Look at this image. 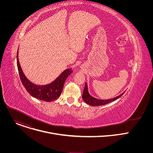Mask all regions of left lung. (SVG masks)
Returning a JSON list of instances; mask_svg holds the SVG:
<instances>
[{"label": "left lung", "mask_w": 153, "mask_h": 153, "mask_svg": "<svg viewBox=\"0 0 153 153\" xmlns=\"http://www.w3.org/2000/svg\"><path fill=\"white\" fill-rule=\"evenodd\" d=\"M124 93L121 94L120 95L111 99H107V100H100V99H97L96 98H94L91 96L90 95L88 91V88H87V84L85 83V88L83 89V93L82 94V99L87 104H88L91 106H100V105H106L108 103H110L111 102H113L119 97H120Z\"/></svg>", "instance_id": "obj_1"}]
</instances>
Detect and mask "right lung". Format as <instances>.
<instances>
[{
	"mask_svg": "<svg viewBox=\"0 0 153 153\" xmlns=\"http://www.w3.org/2000/svg\"><path fill=\"white\" fill-rule=\"evenodd\" d=\"M17 65L21 82L28 93L37 99L47 102L53 101L60 96L65 80L73 73L71 68L67 69L51 83L45 86H37L32 83L24 74L18 59V51L17 53Z\"/></svg>",
	"mask_w": 153,
	"mask_h": 153,
	"instance_id": "add662e5",
	"label": "right lung"
}]
</instances>
